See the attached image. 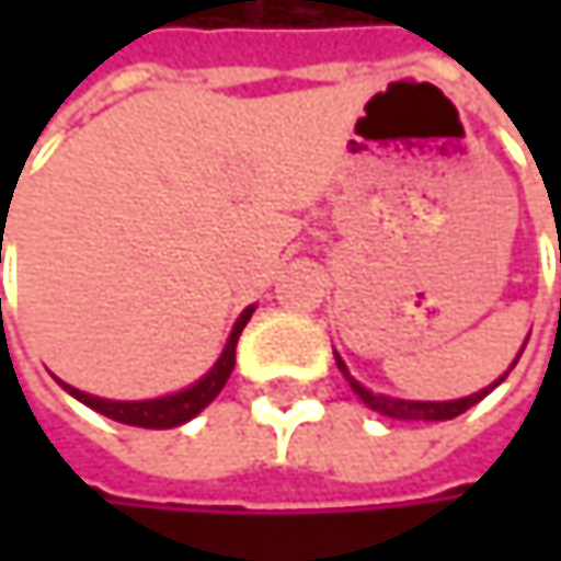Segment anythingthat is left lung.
Segmentation results:
<instances>
[{
  "label": "left lung",
  "instance_id": "1",
  "mask_svg": "<svg viewBox=\"0 0 561 561\" xmlns=\"http://www.w3.org/2000/svg\"><path fill=\"white\" fill-rule=\"evenodd\" d=\"M523 347H526V344H523ZM519 354H523V351H519ZM334 360H337V370L347 377L351 390L357 392V396H360V399H364V402H367L374 412H380V415H390V419H405V422H445V419H455V415L468 412L474 402H481V399L494 390V387H501V383L506 380V374L516 367V360H519V357L510 364V370H506L504 377H501V380H494L488 390L471 392V396H465V399H448V402H432V399H425V402H422V399H396V396H383V392H370L367 387H360V383L351 377L347 364H344L337 354H334Z\"/></svg>",
  "mask_w": 561,
  "mask_h": 561
}]
</instances>
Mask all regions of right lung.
Segmentation results:
<instances>
[{"mask_svg":"<svg viewBox=\"0 0 561 561\" xmlns=\"http://www.w3.org/2000/svg\"><path fill=\"white\" fill-rule=\"evenodd\" d=\"M253 311H256V305L243 308V314L237 318V324H233V331L227 337V347L217 357V364L197 383H191L184 390L159 396V399H103V396H90V392L73 390L67 383H60V387L70 392L73 399H80L83 405H90L100 415H106L113 422H123V425H139V428H174V425H184L204 405H210L217 399V392L224 390V383L230 380L233 364H237V341H240V334H243V328H247V321H250Z\"/></svg>","mask_w":561,"mask_h":561,"instance_id":"1","label":"right lung"}]
</instances>
